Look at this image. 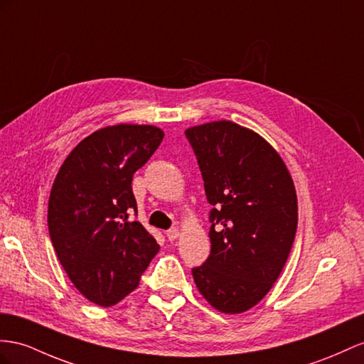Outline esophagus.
Here are the masks:
<instances>
[{"mask_svg": "<svg viewBox=\"0 0 364 364\" xmlns=\"http://www.w3.org/2000/svg\"><path fill=\"white\" fill-rule=\"evenodd\" d=\"M166 237H167V240L169 241H173V240H176L180 237V230H178V228H172V229H169L166 232Z\"/></svg>", "mask_w": 364, "mask_h": 364, "instance_id": "34e87169", "label": "esophagus"}]
</instances>
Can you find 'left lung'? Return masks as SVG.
I'll return each mask as SVG.
<instances>
[{
  "label": "left lung",
  "instance_id": "1",
  "mask_svg": "<svg viewBox=\"0 0 364 364\" xmlns=\"http://www.w3.org/2000/svg\"><path fill=\"white\" fill-rule=\"evenodd\" d=\"M212 209L210 255L192 269L200 294L241 314L271 291L296 232L295 186L275 149L254 130L213 121L186 130Z\"/></svg>",
  "mask_w": 364,
  "mask_h": 364
}]
</instances>
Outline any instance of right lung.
Wrapping results in <instances>:
<instances>
[{
	"mask_svg": "<svg viewBox=\"0 0 364 364\" xmlns=\"http://www.w3.org/2000/svg\"><path fill=\"white\" fill-rule=\"evenodd\" d=\"M155 126L117 124L100 129L73 149L53 181L48 226L70 282L102 307L123 300L160 246L139 221L134 173L163 141Z\"/></svg>",
	"mask_w": 364,
	"mask_h": 364,
	"instance_id": "obj_1",
	"label": "right lung"
}]
</instances>
